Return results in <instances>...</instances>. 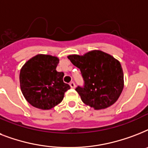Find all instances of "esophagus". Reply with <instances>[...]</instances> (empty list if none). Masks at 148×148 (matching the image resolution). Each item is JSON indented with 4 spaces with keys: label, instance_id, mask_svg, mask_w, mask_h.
<instances>
[{
    "label": "esophagus",
    "instance_id": "esophagus-1",
    "mask_svg": "<svg viewBox=\"0 0 148 148\" xmlns=\"http://www.w3.org/2000/svg\"><path fill=\"white\" fill-rule=\"evenodd\" d=\"M70 86H71V88H75V87H76L75 83H74V81H71V82L70 83Z\"/></svg>",
    "mask_w": 148,
    "mask_h": 148
}]
</instances>
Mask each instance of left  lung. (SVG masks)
Instances as JSON below:
<instances>
[{"mask_svg":"<svg viewBox=\"0 0 148 148\" xmlns=\"http://www.w3.org/2000/svg\"><path fill=\"white\" fill-rule=\"evenodd\" d=\"M67 58L81 71L84 86L75 90L84 103L101 110L117 101L124 88V74L118 60L101 51Z\"/></svg>","mask_w":148,"mask_h":148,"instance_id":"1","label":"left lung"}]
</instances>
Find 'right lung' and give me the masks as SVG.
<instances>
[{"instance_id": "1", "label": "right lung", "mask_w": 148, "mask_h": 148, "mask_svg": "<svg viewBox=\"0 0 148 148\" xmlns=\"http://www.w3.org/2000/svg\"><path fill=\"white\" fill-rule=\"evenodd\" d=\"M57 57L38 54L27 61L20 72V85L27 102L42 110H49L62 101L69 84L63 81L64 73L58 72Z\"/></svg>"}]
</instances>
